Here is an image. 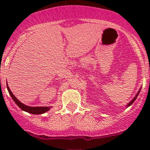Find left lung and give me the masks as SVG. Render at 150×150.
<instances>
[{
    "mask_svg": "<svg viewBox=\"0 0 150 150\" xmlns=\"http://www.w3.org/2000/svg\"><path fill=\"white\" fill-rule=\"evenodd\" d=\"M140 90L138 91V92H137V94H136V96H135V97H134L133 99H132V100L131 101H130V102H129L128 104H127V106H128H128H130V105H131V104H132V103H133L134 101H135V99H136V98H137V96H138V94H139V93H140Z\"/></svg>",
    "mask_w": 150,
    "mask_h": 150,
    "instance_id": "obj_1",
    "label": "left lung"
}]
</instances>
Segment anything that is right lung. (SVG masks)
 I'll return each instance as SVG.
<instances>
[{
  "label": "right lung",
  "mask_w": 150,
  "mask_h": 150,
  "mask_svg": "<svg viewBox=\"0 0 150 150\" xmlns=\"http://www.w3.org/2000/svg\"><path fill=\"white\" fill-rule=\"evenodd\" d=\"M7 88H8V92H9L10 95L11 96L12 99H13V101H15V104H16L18 106L21 108L22 110L26 111V112H28L30 113H32V114H42V113H44L48 111L51 108L50 106H44V107H40V106H37V107H33V106H28L27 105L22 104V102H20V101L17 99L16 97H15L14 94H13V92L10 91V89L8 87V83H7Z\"/></svg>",
  "instance_id": "1"
}]
</instances>
